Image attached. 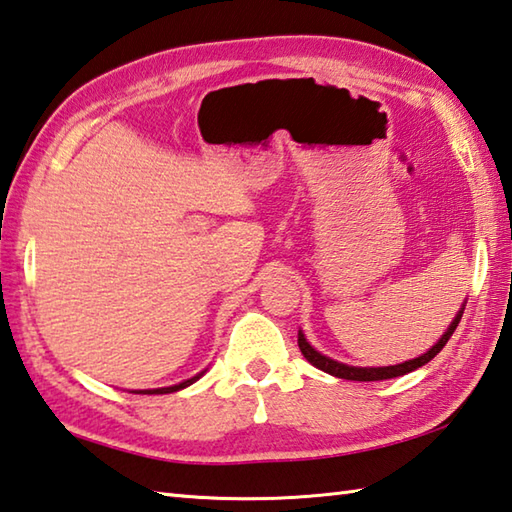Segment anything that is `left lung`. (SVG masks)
<instances>
[{"instance_id":"left-lung-1","label":"left lung","mask_w":512,"mask_h":512,"mask_svg":"<svg viewBox=\"0 0 512 512\" xmlns=\"http://www.w3.org/2000/svg\"><path fill=\"white\" fill-rule=\"evenodd\" d=\"M464 306H466V302L462 304V308L457 310L455 319L446 328V333L437 339L435 346H430L424 355H419L415 359H408V362H404V364L377 366L375 368V366H348V364H342V362H335V359L322 355V353H319V350H315L313 346H310L306 342V335L302 333V330H299V333H297V344H299V350H302V355L308 359V362L313 364L315 368L324 370V373H328V375L339 377V379H350V382H382V379H393V377L413 373V370L426 366L430 359H433L439 353V350H442L448 344V339L453 337L455 328L459 324V319H462V315H464Z\"/></svg>"}]
</instances>
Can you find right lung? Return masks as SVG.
<instances>
[{"label": "right lung", "instance_id": "add662e5", "mask_svg": "<svg viewBox=\"0 0 512 512\" xmlns=\"http://www.w3.org/2000/svg\"><path fill=\"white\" fill-rule=\"evenodd\" d=\"M206 373V370H202V373H197L195 377H190V379H184V382H179V384H175V386H164V388H148V390H133V393H137V395H168V393H177V390H182V388H186V386H190V384H195L199 377H202Z\"/></svg>", "mask_w": 512, "mask_h": 512}]
</instances>
